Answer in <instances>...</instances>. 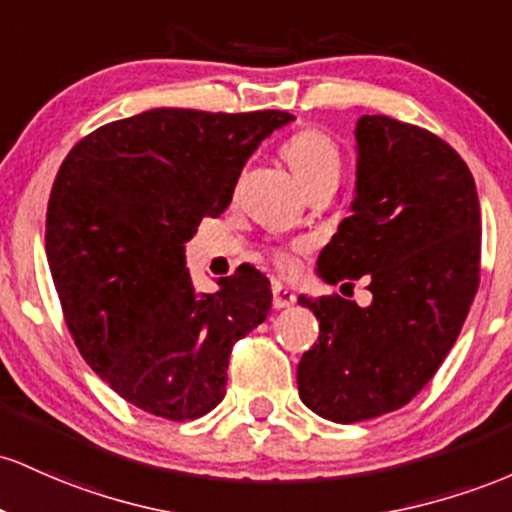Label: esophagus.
Here are the masks:
<instances>
[{
	"label": "esophagus",
	"mask_w": 512,
	"mask_h": 512,
	"mask_svg": "<svg viewBox=\"0 0 512 512\" xmlns=\"http://www.w3.org/2000/svg\"><path fill=\"white\" fill-rule=\"evenodd\" d=\"M297 302V295L283 283H273V307L275 309H290Z\"/></svg>",
	"instance_id": "34e87169"
}]
</instances>
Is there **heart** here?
<instances>
[{"label":"heart","instance_id":"heart-1","mask_svg":"<svg viewBox=\"0 0 512 512\" xmlns=\"http://www.w3.org/2000/svg\"><path fill=\"white\" fill-rule=\"evenodd\" d=\"M283 157L292 166L304 191L321 181H338L341 174V152L324 130H297L283 145ZM273 263L280 271L290 273L295 268V256L290 251H273Z\"/></svg>","mask_w":512,"mask_h":512}]
</instances>
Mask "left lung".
<instances>
[{"label": "left lung", "instance_id": "8db88e82", "mask_svg": "<svg viewBox=\"0 0 512 512\" xmlns=\"http://www.w3.org/2000/svg\"><path fill=\"white\" fill-rule=\"evenodd\" d=\"M353 215L319 254L329 285L367 278L370 307L300 297L319 341L297 365L304 406L358 423L406 406L455 346L481 263V210L464 159L433 132L387 116L355 128Z\"/></svg>", "mask_w": 512, "mask_h": 512}]
</instances>
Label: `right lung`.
I'll use <instances>...</instances> for the list:
<instances>
[{
  "label": "right lung",
  "instance_id": "obj_1",
  "mask_svg": "<svg viewBox=\"0 0 512 512\" xmlns=\"http://www.w3.org/2000/svg\"><path fill=\"white\" fill-rule=\"evenodd\" d=\"M285 111L152 108L101 125L57 171L45 254L79 353L137 409L193 421L227 392L232 346L271 312L256 268L198 295L183 244L232 203L246 159Z\"/></svg>",
  "mask_w": 512,
  "mask_h": 512
}]
</instances>
